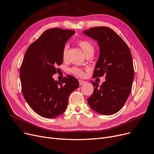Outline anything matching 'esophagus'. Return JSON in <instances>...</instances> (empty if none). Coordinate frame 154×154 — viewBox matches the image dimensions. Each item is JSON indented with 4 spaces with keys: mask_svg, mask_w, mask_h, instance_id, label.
<instances>
[{
    "mask_svg": "<svg viewBox=\"0 0 154 154\" xmlns=\"http://www.w3.org/2000/svg\"><path fill=\"white\" fill-rule=\"evenodd\" d=\"M79 82L80 85H84L86 83V82L85 80H79Z\"/></svg>",
    "mask_w": 154,
    "mask_h": 154,
    "instance_id": "esophagus-1",
    "label": "esophagus"
}]
</instances>
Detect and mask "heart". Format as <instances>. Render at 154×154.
I'll list each match as a JSON object with an SVG mask.
<instances>
[{
    "instance_id": "heart-1",
    "label": "heart",
    "mask_w": 154,
    "mask_h": 154,
    "mask_svg": "<svg viewBox=\"0 0 154 154\" xmlns=\"http://www.w3.org/2000/svg\"><path fill=\"white\" fill-rule=\"evenodd\" d=\"M79 46L82 49L83 51L84 52V53L86 54L87 53L90 52V51H94V46L91 45V43L88 42V40H80V42H79L78 43ZM67 50H68V46L67 45H65L64 48H63V57L65 58L67 56ZM72 72L74 74H75L77 75H79V76H82L84 75V72L81 69H79V68H74L72 70Z\"/></svg>"
}]
</instances>
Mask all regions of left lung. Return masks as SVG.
<instances>
[{
    "instance_id": "1",
    "label": "left lung",
    "mask_w": 154,
    "mask_h": 154,
    "mask_svg": "<svg viewBox=\"0 0 154 154\" xmlns=\"http://www.w3.org/2000/svg\"><path fill=\"white\" fill-rule=\"evenodd\" d=\"M83 33L97 42L98 59L93 77L105 76L100 86L91 80L93 94L87 99L90 107L103 115H111L125 104L132 89L134 67L130 50L118 34L107 26L90 28Z\"/></svg>"
}]
</instances>
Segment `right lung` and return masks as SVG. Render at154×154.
<instances>
[{
    "label": "right lung",
    "instance_id": "add662e5",
    "mask_svg": "<svg viewBox=\"0 0 154 154\" xmlns=\"http://www.w3.org/2000/svg\"><path fill=\"white\" fill-rule=\"evenodd\" d=\"M74 33V30L48 29L25 54L20 70L22 93L29 106L41 116L53 118L63 114L71 92L79 86L73 76L67 75L61 82L53 77L57 66L63 62L65 44Z\"/></svg>",
    "mask_w": 154,
    "mask_h": 154
}]
</instances>
